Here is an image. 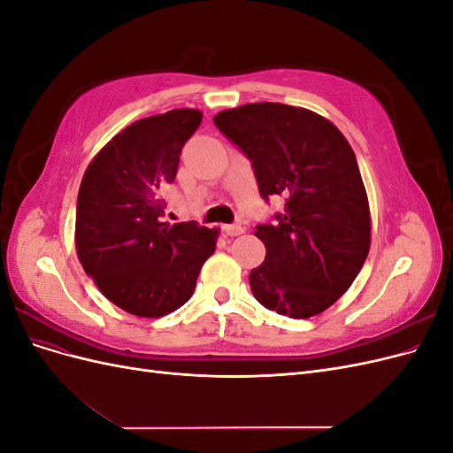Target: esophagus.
I'll return each instance as SVG.
<instances>
[{
    "mask_svg": "<svg viewBox=\"0 0 453 453\" xmlns=\"http://www.w3.org/2000/svg\"><path fill=\"white\" fill-rule=\"evenodd\" d=\"M225 234L226 236H240V234H243V232H245V228L242 226V225H225Z\"/></svg>",
    "mask_w": 453,
    "mask_h": 453,
    "instance_id": "obj_1",
    "label": "esophagus"
}]
</instances>
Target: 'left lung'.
I'll use <instances>...</instances> for the list:
<instances>
[{"instance_id":"left-lung-1","label":"left lung","mask_w":453,"mask_h":453,"mask_svg":"<svg viewBox=\"0 0 453 453\" xmlns=\"http://www.w3.org/2000/svg\"><path fill=\"white\" fill-rule=\"evenodd\" d=\"M213 122L253 162L260 196H285L278 223L255 230L266 258L250 273L253 296L293 319L325 311L370 250L368 196L351 145L331 120L285 104H245Z\"/></svg>"}]
</instances>
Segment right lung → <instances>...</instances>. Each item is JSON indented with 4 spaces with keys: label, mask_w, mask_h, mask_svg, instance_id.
<instances>
[{
    "label": "right lung",
    "mask_w": 453,
    "mask_h": 453,
    "mask_svg": "<svg viewBox=\"0 0 453 453\" xmlns=\"http://www.w3.org/2000/svg\"><path fill=\"white\" fill-rule=\"evenodd\" d=\"M198 109H172L120 130L83 175L75 248L107 300L138 318H162L193 296L219 230L162 221V190L173 183Z\"/></svg>",
    "instance_id": "obj_1"
}]
</instances>
